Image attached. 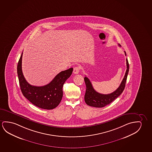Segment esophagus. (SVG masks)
Returning a JSON list of instances; mask_svg holds the SVG:
<instances>
[{"label": "esophagus", "mask_w": 152, "mask_h": 152, "mask_svg": "<svg viewBox=\"0 0 152 152\" xmlns=\"http://www.w3.org/2000/svg\"><path fill=\"white\" fill-rule=\"evenodd\" d=\"M80 70V68L79 66H75L73 69V73L75 74H77L79 72Z\"/></svg>", "instance_id": "34e87169"}]
</instances>
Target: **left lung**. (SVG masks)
Instances as JSON below:
<instances>
[{"label": "left lung", "instance_id": "1", "mask_svg": "<svg viewBox=\"0 0 152 152\" xmlns=\"http://www.w3.org/2000/svg\"><path fill=\"white\" fill-rule=\"evenodd\" d=\"M120 46V45L118 44ZM125 55L126 56V52L124 51ZM126 71L124 77L121 83L120 86L115 91L113 92L108 94H104L98 93L93 88L92 84L91 81L88 77H84V81L86 85V92L84 95V100L87 105L91 107H105L107 105L110 104L114 100L116 99L118 96L122 94L125 86V83L127 79V75L129 71V64L126 59Z\"/></svg>", "mask_w": 152, "mask_h": 152}]
</instances>
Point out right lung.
Segmentation results:
<instances>
[{
    "label": "right lung",
    "instance_id": "right-lung-1",
    "mask_svg": "<svg viewBox=\"0 0 152 152\" xmlns=\"http://www.w3.org/2000/svg\"><path fill=\"white\" fill-rule=\"evenodd\" d=\"M22 57L23 53L18 63L17 74L23 95L32 104L41 109H55L61 102L63 96L62 88L72 74L73 68L61 71L49 84L42 86H34L28 83L23 75Z\"/></svg>",
    "mask_w": 152,
    "mask_h": 152
}]
</instances>
